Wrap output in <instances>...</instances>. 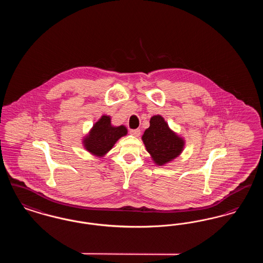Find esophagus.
Wrapping results in <instances>:
<instances>
[{"instance_id": "esophagus-1", "label": "esophagus", "mask_w": 263, "mask_h": 263, "mask_svg": "<svg viewBox=\"0 0 263 263\" xmlns=\"http://www.w3.org/2000/svg\"><path fill=\"white\" fill-rule=\"evenodd\" d=\"M130 134L135 136V137H139L140 134H141V130L140 129H133V130H130Z\"/></svg>"}]
</instances>
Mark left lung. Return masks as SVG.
<instances>
[{"mask_svg": "<svg viewBox=\"0 0 263 263\" xmlns=\"http://www.w3.org/2000/svg\"><path fill=\"white\" fill-rule=\"evenodd\" d=\"M142 141L157 165L173 162L183 152L185 140L170 128L162 115H154L150 127L145 130Z\"/></svg>", "mask_w": 263, "mask_h": 263, "instance_id": "left-lung-1", "label": "left lung"}]
</instances>
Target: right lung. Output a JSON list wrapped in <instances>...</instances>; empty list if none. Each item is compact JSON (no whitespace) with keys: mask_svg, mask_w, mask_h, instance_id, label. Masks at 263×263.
Returning a JSON list of instances; mask_svg holds the SVG:
<instances>
[{"mask_svg":"<svg viewBox=\"0 0 263 263\" xmlns=\"http://www.w3.org/2000/svg\"><path fill=\"white\" fill-rule=\"evenodd\" d=\"M124 125L113 126L108 115H102L83 138V146L89 154L101 158L111 150L115 143L127 135Z\"/></svg>","mask_w":263,"mask_h":263,"instance_id":"add662e5","label":"right lung"}]
</instances>
